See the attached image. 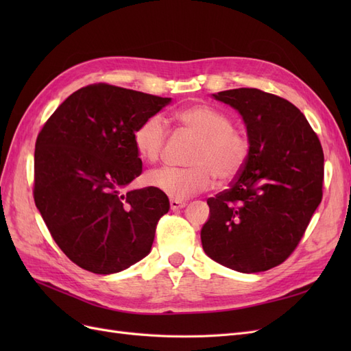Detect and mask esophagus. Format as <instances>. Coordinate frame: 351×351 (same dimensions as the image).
<instances>
[{
  "label": "esophagus",
  "mask_w": 351,
  "mask_h": 351,
  "mask_svg": "<svg viewBox=\"0 0 351 351\" xmlns=\"http://www.w3.org/2000/svg\"><path fill=\"white\" fill-rule=\"evenodd\" d=\"M169 206H171L173 210H178L186 206V202L184 200H177V199H171L169 200Z\"/></svg>",
  "instance_id": "1"
}]
</instances>
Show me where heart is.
<instances>
[{
    "label": "heart",
    "instance_id": "obj_1",
    "mask_svg": "<svg viewBox=\"0 0 351 351\" xmlns=\"http://www.w3.org/2000/svg\"><path fill=\"white\" fill-rule=\"evenodd\" d=\"M177 119L192 132L199 143L190 156L189 168L164 167L147 176V183L171 199H187L205 192L215 177L226 183L234 180L246 165L250 141L232 127L231 117L209 104H195L180 110ZM134 146L147 162H156L164 152L168 123L161 114H152L137 125Z\"/></svg>",
    "mask_w": 351,
    "mask_h": 351
}]
</instances>
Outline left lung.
Listing matches in <instances>:
<instances>
[{"label": "left lung", "instance_id": "8db88e82", "mask_svg": "<svg viewBox=\"0 0 351 351\" xmlns=\"http://www.w3.org/2000/svg\"><path fill=\"white\" fill-rule=\"evenodd\" d=\"M212 97L243 117L250 155L231 187L208 199L202 246L230 269L268 271L294 252L321 204L322 146L303 112L277 95L240 88Z\"/></svg>", "mask_w": 351, "mask_h": 351}]
</instances>
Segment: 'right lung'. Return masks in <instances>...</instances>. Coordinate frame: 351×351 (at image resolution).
Listing matches in <instances>:
<instances>
[{
    "label": "right lung",
    "instance_id": "right-lung-1",
    "mask_svg": "<svg viewBox=\"0 0 351 351\" xmlns=\"http://www.w3.org/2000/svg\"><path fill=\"white\" fill-rule=\"evenodd\" d=\"M169 102L95 83L71 93L39 132L35 204L58 247L80 268L120 272L151 252L168 197L155 187H124L142 174L137 125Z\"/></svg>",
    "mask_w": 351,
    "mask_h": 351
}]
</instances>
